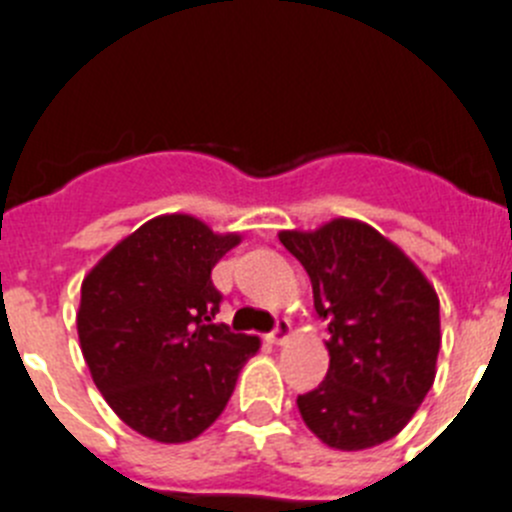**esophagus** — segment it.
I'll return each mask as SVG.
<instances>
[{
	"instance_id": "1",
	"label": "esophagus",
	"mask_w": 512,
	"mask_h": 512,
	"mask_svg": "<svg viewBox=\"0 0 512 512\" xmlns=\"http://www.w3.org/2000/svg\"><path fill=\"white\" fill-rule=\"evenodd\" d=\"M289 336H292V328H289L287 320H282V323H277V328L269 333V341L274 343V346H282V343L289 341Z\"/></svg>"
}]
</instances>
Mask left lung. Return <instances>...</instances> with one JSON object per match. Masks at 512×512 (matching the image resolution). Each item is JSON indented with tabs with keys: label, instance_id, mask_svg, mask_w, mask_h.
<instances>
[{
	"label": "left lung",
	"instance_id": "1",
	"mask_svg": "<svg viewBox=\"0 0 512 512\" xmlns=\"http://www.w3.org/2000/svg\"><path fill=\"white\" fill-rule=\"evenodd\" d=\"M279 241L305 266L330 333L328 374L318 390L297 397L302 420L338 451L390 441L436 379V289L397 243L354 217L279 230Z\"/></svg>",
	"mask_w": 512,
	"mask_h": 512
}]
</instances>
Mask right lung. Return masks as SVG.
Wrapping results in <instances>:
<instances>
[{
    "mask_svg": "<svg viewBox=\"0 0 512 512\" xmlns=\"http://www.w3.org/2000/svg\"><path fill=\"white\" fill-rule=\"evenodd\" d=\"M241 238L184 212L158 215L81 282V354L107 405L140 436L187 443L205 433L261 348L259 336L212 323V266Z\"/></svg>",
    "mask_w": 512,
    "mask_h": 512,
    "instance_id": "add662e5",
    "label": "right lung"
}]
</instances>
